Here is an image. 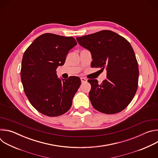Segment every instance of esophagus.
I'll return each instance as SVG.
<instances>
[{
    "mask_svg": "<svg viewBox=\"0 0 158 158\" xmlns=\"http://www.w3.org/2000/svg\"><path fill=\"white\" fill-rule=\"evenodd\" d=\"M81 82L82 83L86 82L87 81V80L85 78H84V77H81Z\"/></svg>",
    "mask_w": 158,
    "mask_h": 158,
    "instance_id": "34e87169",
    "label": "esophagus"
}]
</instances>
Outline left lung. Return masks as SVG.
<instances>
[{"instance_id": "left-lung-1", "label": "left lung", "mask_w": 158, "mask_h": 158, "mask_svg": "<svg viewBox=\"0 0 158 158\" xmlns=\"http://www.w3.org/2000/svg\"><path fill=\"white\" fill-rule=\"evenodd\" d=\"M91 53L92 67L107 71V79L99 84L89 79L93 106L104 114H116L131 102L138 89L139 69L133 49L123 37L110 31H101L76 38ZM100 70V71H101Z\"/></svg>"}]
</instances>
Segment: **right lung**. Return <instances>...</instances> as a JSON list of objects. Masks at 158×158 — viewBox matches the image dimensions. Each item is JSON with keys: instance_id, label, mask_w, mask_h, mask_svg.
<instances>
[{"instance_id": "1", "label": "right lung", "mask_w": 158, "mask_h": 158, "mask_svg": "<svg viewBox=\"0 0 158 158\" xmlns=\"http://www.w3.org/2000/svg\"><path fill=\"white\" fill-rule=\"evenodd\" d=\"M77 45L73 37L44 34L36 38L22 57L20 77L26 96L40 113L59 116L68 111L81 84L79 77L59 78L56 69L64 64Z\"/></svg>"}]
</instances>
